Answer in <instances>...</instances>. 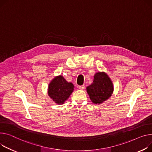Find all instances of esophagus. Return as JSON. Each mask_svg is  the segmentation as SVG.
I'll use <instances>...</instances> for the list:
<instances>
[{"instance_id": "1", "label": "esophagus", "mask_w": 152, "mask_h": 152, "mask_svg": "<svg viewBox=\"0 0 152 152\" xmlns=\"http://www.w3.org/2000/svg\"><path fill=\"white\" fill-rule=\"evenodd\" d=\"M79 88L80 90H84L85 88V86L83 85V86H79Z\"/></svg>"}]
</instances>
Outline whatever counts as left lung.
Instances as JSON below:
<instances>
[{
    "mask_svg": "<svg viewBox=\"0 0 152 152\" xmlns=\"http://www.w3.org/2000/svg\"><path fill=\"white\" fill-rule=\"evenodd\" d=\"M87 92L90 100L96 104L103 103L114 92L113 83L105 72H97L94 76L92 84L87 87Z\"/></svg>",
    "mask_w": 152,
    "mask_h": 152,
    "instance_id": "left-lung-1",
    "label": "left lung"
}]
</instances>
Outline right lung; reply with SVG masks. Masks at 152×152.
I'll return each instance as SVG.
<instances>
[{
	"mask_svg": "<svg viewBox=\"0 0 152 152\" xmlns=\"http://www.w3.org/2000/svg\"><path fill=\"white\" fill-rule=\"evenodd\" d=\"M74 85L67 82L62 76L54 77L48 86V94L57 104H63L74 91Z\"/></svg>",
	"mask_w": 152,
	"mask_h": 152,
	"instance_id": "add662e5",
	"label": "right lung"
}]
</instances>
